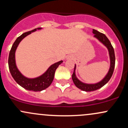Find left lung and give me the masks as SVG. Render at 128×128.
<instances>
[{"mask_svg": "<svg viewBox=\"0 0 128 128\" xmlns=\"http://www.w3.org/2000/svg\"><path fill=\"white\" fill-rule=\"evenodd\" d=\"M93 33L94 34V36L96 38L100 41L102 42L104 46L107 47L108 50H109V56H110V69H109V72L107 74L104 79L100 81V82L96 84H84L83 82H81L80 80H78V78L76 77L75 69L76 66L75 65V68H74V72L72 74V80L74 81V84L78 89L82 90L83 91L86 92H91V91L96 90L100 89L101 88L104 86L106 83L109 81L110 78L112 77V74H113L114 70L115 67V63H116V56H115V53L113 47H112L111 43L109 41V40L106 36V35L103 33H100V32H98L97 30H94L93 29Z\"/></svg>", "mask_w": 128, "mask_h": 128, "instance_id": "obj_1", "label": "left lung"}]
</instances>
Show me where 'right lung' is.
I'll use <instances>...</instances> for the list:
<instances>
[{
    "label": "right lung",
    "mask_w": 128,
    "mask_h": 128,
    "mask_svg": "<svg viewBox=\"0 0 128 128\" xmlns=\"http://www.w3.org/2000/svg\"><path fill=\"white\" fill-rule=\"evenodd\" d=\"M41 28H42L40 27L37 28L33 30L25 32L19 36L12 44V48L10 52L9 57H8V67H9L10 71L14 80L16 81L18 84L20 85L25 89L28 90L34 91V92L43 90L50 86L54 78L56 70L59 65L63 62L62 61H60L56 63H54L49 67L48 70L42 75L38 78H33V79H29L24 76L20 74V72L18 70L16 66V62H15V52L18 45L25 36L30 34V33H32V32H34L36 30H40Z\"/></svg>",
    "instance_id": "obj_1"
}]
</instances>
